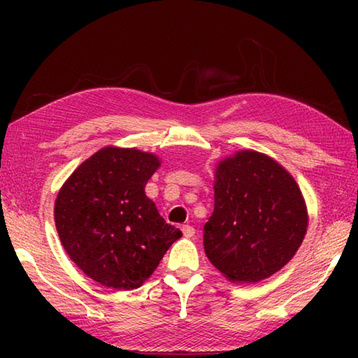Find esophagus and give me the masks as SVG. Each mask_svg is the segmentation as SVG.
Returning <instances> with one entry per match:
<instances>
[{"instance_id":"esophagus-1","label":"esophagus","mask_w":358,"mask_h":358,"mask_svg":"<svg viewBox=\"0 0 358 358\" xmlns=\"http://www.w3.org/2000/svg\"><path fill=\"white\" fill-rule=\"evenodd\" d=\"M181 230H183V235L185 237H187V238H191V237H194V234H196V229H194L192 226H183L181 227Z\"/></svg>"}]
</instances>
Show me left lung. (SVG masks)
Instances as JSON below:
<instances>
[{
    "instance_id": "8db88e82",
    "label": "left lung",
    "mask_w": 358,
    "mask_h": 358,
    "mask_svg": "<svg viewBox=\"0 0 358 358\" xmlns=\"http://www.w3.org/2000/svg\"><path fill=\"white\" fill-rule=\"evenodd\" d=\"M215 175L205 254L229 281H262L294 257L305 237L308 213L300 187L270 156L251 150L222 159Z\"/></svg>"
}]
</instances>
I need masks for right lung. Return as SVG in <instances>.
<instances>
[{"mask_svg":"<svg viewBox=\"0 0 358 358\" xmlns=\"http://www.w3.org/2000/svg\"><path fill=\"white\" fill-rule=\"evenodd\" d=\"M155 155L106 147L82 162L55 201L59 240L78 268L106 287H141L181 230L167 224L145 185Z\"/></svg>","mask_w":358,"mask_h":358,"instance_id":"right-lung-1","label":"right lung"}]
</instances>
